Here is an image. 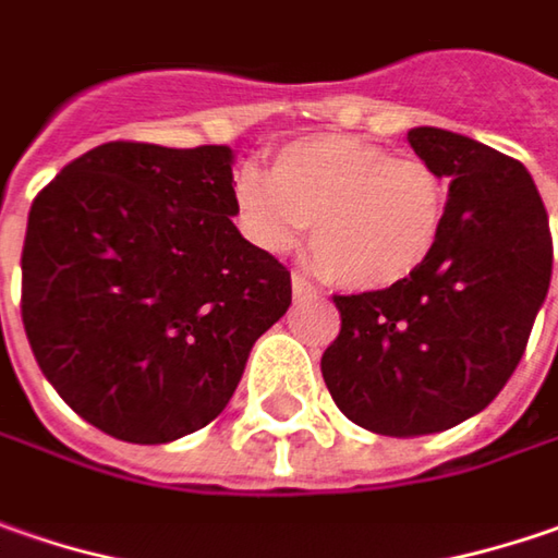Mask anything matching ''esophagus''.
Listing matches in <instances>:
<instances>
[{
	"label": "esophagus",
	"mask_w": 558,
	"mask_h": 558,
	"mask_svg": "<svg viewBox=\"0 0 558 558\" xmlns=\"http://www.w3.org/2000/svg\"><path fill=\"white\" fill-rule=\"evenodd\" d=\"M292 292H294V298H298V301L317 298V289H314V286H311V282L304 279V276H298V272L292 276Z\"/></svg>",
	"instance_id": "obj_1"
}]
</instances>
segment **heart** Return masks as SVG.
Here are the masks:
<instances>
[{
  "label": "heart",
  "mask_w": 558,
  "mask_h": 558,
  "mask_svg": "<svg viewBox=\"0 0 558 558\" xmlns=\"http://www.w3.org/2000/svg\"><path fill=\"white\" fill-rule=\"evenodd\" d=\"M232 197L244 235L269 254L292 251L314 226V260L345 292L408 282L430 260L446 219V182L436 169L349 134L282 147L269 182L241 169Z\"/></svg>",
  "instance_id": "obj_1"
}]
</instances>
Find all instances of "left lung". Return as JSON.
I'll use <instances>...</instances> for the list:
<instances>
[{
    "label": "left lung",
    "mask_w": 558,
    "mask_h": 558,
    "mask_svg": "<svg viewBox=\"0 0 558 558\" xmlns=\"http://www.w3.org/2000/svg\"><path fill=\"white\" fill-rule=\"evenodd\" d=\"M408 144L449 182L442 235L402 286L336 298L342 329L320 361L339 411L383 436L481 414L515 374L553 276L544 201L518 159L427 125Z\"/></svg>",
    "instance_id": "left-lung-1"
}]
</instances>
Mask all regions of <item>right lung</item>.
Instances as JSON below:
<instances>
[{"label":"right lung","instance_id":"right-lung-1","mask_svg":"<svg viewBox=\"0 0 558 558\" xmlns=\"http://www.w3.org/2000/svg\"><path fill=\"white\" fill-rule=\"evenodd\" d=\"M235 154L112 141L69 162L27 216L21 320L87 424L159 446L222 414L292 276L232 222Z\"/></svg>","mask_w":558,"mask_h":558}]
</instances>
